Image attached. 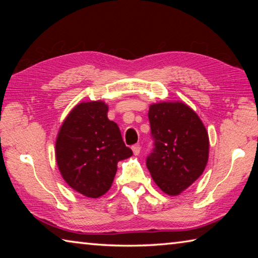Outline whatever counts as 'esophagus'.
Masks as SVG:
<instances>
[{"instance_id": "obj_1", "label": "esophagus", "mask_w": 258, "mask_h": 258, "mask_svg": "<svg viewBox=\"0 0 258 258\" xmlns=\"http://www.w3.org/2000/svg\"><path fill=\"white\" fill-rule=\"evenodd\" d=\"M132 150H133V154L135 155V156H138L139 154H140V151H141V146L139 145H134L133 147H132Z\"/></svg>"}]
</instances>
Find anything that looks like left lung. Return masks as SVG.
<instances>
[{
    "mask_svg": "<svg viewBox=\"0 0 258 258\" xmlns=\"http://www.w3.org/2000/svg\"><path fill=\"white\" fill-rule=\"evenodd\" d=\"M148 116L154 149L147 167L165 194L180 195L206 167L207 131L197 113L182 102L151 104Z\"/></svg>",
    "mask_w": 258,
    "mask_h": 258,
    "instance_id": "8db88e82",
    "label": "left lung"
}]
</instances>
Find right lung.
Here are the masks:
<instances>
[{
    "mask_svg": "<svg viewBox=\"0 0 258 258\" xmlns=\"http://www.w3.org/2000/svg\"><path fill=\"white\" fill-rule=\"evenodd\" d=\"M102 101L77 104L61 125L55 157L63 180L74 190L98 198L110 189L117 163L133 155Z\"/></svg>",
    "mask_w": 258,
    "mask_h": 258,
    "instance_id": "right-lung-1",
    "label": "right lung"
}]
</instances>
